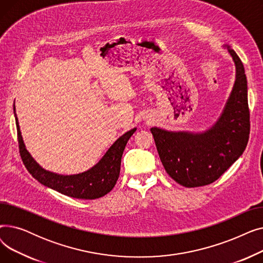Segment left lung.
<instances>
[{
  "mask_svg": "<svg viewBox=\"0 0 263 263\" xmlns=\"http://www.w3.org/2000/svg\"><path fill=\"white\" fill-rule=\"evenodd\" d=\"M223 48L236 66V80L217 120L200 132L150 129L165 171L185 187L202 186L217 180L242 156L250 136L244 67L228 45Z\"/></svg>",
  "mask_w": 263,
  "mask_h": 263,
  "instance_id": "left-lung-1",
  "label": "left lung"
}]
</instances>
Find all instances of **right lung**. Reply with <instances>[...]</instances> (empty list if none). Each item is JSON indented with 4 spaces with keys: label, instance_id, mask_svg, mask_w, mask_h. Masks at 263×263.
<instances>
[{
    "label": "right lung",
    "instance_id": "add662e5",
    "mask_svg": "<svg viewBox=\"0 0 263 263\" xmlns=\"http://www.w3.org/2000/svg\"><path fill=\"white\" fill-rule=\"evenodd\" d=\"M13 114H15L17 124L18 142L22 161L26 170L41 184L69 197L79 199L100 198L115 186L120 173L121 157L124 147L132 134L136 131V128L131 129L118 137L99 162L96 163L89 170L79 174L63 175L47 171L36 162L27 151L23 142L15 104H13Z\"/></svg>",
    "mask_w": 263,
    "mask_h": 263
}]
</instances>
